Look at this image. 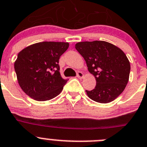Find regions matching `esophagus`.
<instances>
[{"mask_svg":"<svg viewBox=\"0 0 147 147\" xmlns=\"http://www.w3.org/2000/svg\"><path fill=\"white\" fill-rule=\"evenodd\" d=\"M84 76V74L82 72L77 73V77L79 78V79H83Z\"/></svg>","mask_w":147,"mask_h":147,"instance_id":"obj_1","label":"esophagus"}]
</instances>
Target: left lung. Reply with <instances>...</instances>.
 I'll return each instance as SVG.
<instances>
[{
    "instance_id": "left-lung-1",
    "label": "left lung",
    "mask_w": 147,
    "mask_h": 147,
    "mask_svg": "<svg viewBox=\"0 0 147 147\" xmlns=\"http://www.w3.org/2000/svg\"><path fill=\"white\" fill-rule=\"evenodd\" d=\"M75 47L96 79L95 88L86 91L94 101L108 103L123 92L129 79L131 65L121 49L105 41L80 42Z\"/></svg>"
}]
</instances>
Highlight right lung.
Segmentation results:
<instances>
[{
  "instance_id": "add662e5",
  "label": "right lung",
  "mask_w": 147,
  "mask_h": 147,
  "mask_svg": "<svg viewBox=\"0 0 147 147\" xmlns=\"http://www.w3.org/2000/svg\"><path fill=\"white\" fill-rule=\"evenodd\" d=\"M68 42H40L21 50L14 62L18 83L22 90L37 101L58 96L67 80L60 74L59 58Z\"/></svg>"
}]
</instances>
